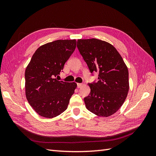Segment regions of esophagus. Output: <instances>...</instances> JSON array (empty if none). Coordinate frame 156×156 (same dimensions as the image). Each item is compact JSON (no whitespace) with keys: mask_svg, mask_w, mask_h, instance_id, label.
<instances>
[{"mask_svg":"<svg viewBox=\"0 0 156 156\" xmlns=\"http://www.w3.org/2000/svg\"><path fill=\"white\" fill-rule=\"evenodd\" d=\"M77 88H81L82 86H83V84H81V83H77Z\"/></svg>","mask_w":156,"mask_h":156,"instance_id":"obj_1","label":"esophagus"}]
</instances>
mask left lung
I'll return each mask as SVG.
<instances>
[{"instance_id":"1","label":"left lung","mask_w":156,"mask_h":156,"mask_svg":"<svg viewBox=\"0 0 156 156\" xmlns=\"http://www.w3.org/2000/svg\"><path fill=\"white\" fill-rule=\"evenodd\" d=\"M80 54L98 81L88 83L89 95L84 98L87 109L98 116L107 117L123 104L129 90V73L122 56L108 42L96 38L78 40Z\"/></svg>"}]
</instances>
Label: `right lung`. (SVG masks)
Masks as SVG:
<instances>
[{
	"label": "right lung",
	"instance_id": "right-lung-1",
	"mask_svg": "<svg viewBox=\"0 0 156 156\" xmlns=\"http://www.w3.org/2000/svg\"><path fill=\"white\" fill-rule=\"evenodd\" d=\"M75 40H58L37 49L26 68L28 101L39 115L51 119L66 110L77 84L55 79L76 48Z\"/></svg>",
	"mask_w": 156,
	"mask_h": 156
}]
</instances>
